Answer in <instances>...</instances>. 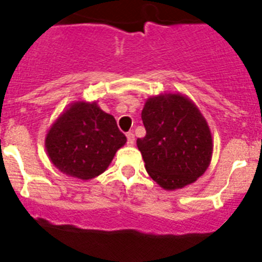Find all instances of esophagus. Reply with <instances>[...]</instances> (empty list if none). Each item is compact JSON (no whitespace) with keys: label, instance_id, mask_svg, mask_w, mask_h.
Here are the masks:
<instances>
[{"label":"esophagus","instance_id":"obj_1","mask_svg":"<svg viewBox=\"0 0 262 262\" xmlns=\"http://www.w3.org/2000/svg\"><path fill=\"white\" fill-rule=\"evenodd\" d=\"M126 138H128V145H134V134L133 132H129L126 133Z\"/></svg>","mask_w":262,"mask_h":262}]
</instances>
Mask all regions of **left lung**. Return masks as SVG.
I'll return each instance as SVG.
<instances>
[{"label":"left lung","mask_w":262,"mask_h":262,"mask_svg":"<svg viewBox=\"0 0 262 262\" xmlns=\"http://www.w3.org/2000/svg\"><path fill=\"white\" fill-rule=\"evenodd\" d=\"M146 136L137 139L148 176L164 190L182 189L208 169L213 139L196 104L181 93L150 97L142 110Z\"/></svg>","instance_id":"1"}]
</instances>
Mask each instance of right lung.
Here are the masks:
<instances>
[{"label":"right lung","instance_id":"1","mask_svg":"<svg viewBox=\"0 0 262 262\" xmlns=\"http://www.w3.org/2000/svg\"><path fill=\"white\" fill-rule=\"evenodd\" d=\"M125 143L115 117L97 102L82 99L68 104L45 137L46 154L54 167L82 181L102 174Z\"/></svg>","mask_w":262,"mask_h":262}]
</instances>
